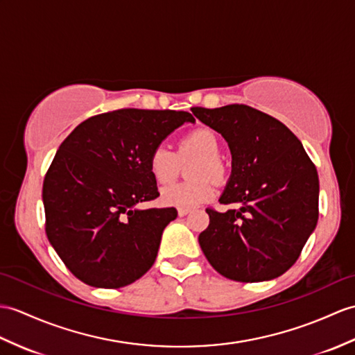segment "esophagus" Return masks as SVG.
Segmentation results:
<instances>
[{
    "label": "esophagus",
    "mask_w": 355,
    "mask_h": 355,
    "mask_svg": "<svg viewBox=\"0 0 355 355\" xmlns=\"http://www.w3.org/2000/svg\"><path fill=\"white\" fill-rule=\"evenodd\" d=\"M189 211H191V209H178V210H177V213H178V216H186Z\"/></svg>",
    "instance_id": "34e87169"
}]
</instances>
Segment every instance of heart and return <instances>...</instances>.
Returning <instances> with one entry per match:
<instances>
[{"instance_id":"heart-1","label":"heart","mask_w":355,"mask_h":355,"mask_svg":"<svg viewBox=\"0 0 355 355\" xmlns=\"http://www.w3.org/2000/svg\"><path fill=\"white\" fill-rule=\"evenodd\" d=\"M219 140L209 128H196L181 137L178 154H193L198 160L192 164L191 177L196 178L189 183H172L162 189V202L169 207L191 209L200 205L215 195L213 180H222L225 168L219 160ZM148 169L159 184H164L174 178L175 154L164 145H157L148 155Z\"/></svg>"}]
</instances>
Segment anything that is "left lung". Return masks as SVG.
Listing matches in <instances>:
<instances>
[{
    "instance_id": "8db88e82",
    "label": "left lung",
    "mask_w": 355,
    "mask_h": 355,
    "mask_svg": "<svg viewBox=\"0 0 355 355\" xmlns=\"http://www.w3.org/2000/svg\"><path fill=\"white\" fill-rule=\"evenodd\" d=\"M227 140L232 175L219 213L198 237L210 265L242 283L268 282L293 266L316 228L319 178L300 139L283 122L245 104L193 107Z\"/></svg>"
}]
</instances>
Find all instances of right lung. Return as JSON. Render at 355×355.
I'll use <instances>...</instances> for the list:
<instances>
[{
    "instance_id": "1",
    "label": "right lung",
    "mask_w": 355,
    "mask_h": 355,
    "mask_svg": "<svg viewBox=\"0 0 355 355\" xmlns=\"http://www.w3.org/2000/svg\"><path fill=\"white\" fill-rule=\"evenodd\" d=\"M193 121L187 112L121 109L86 119L63 140L44 180L45 232L81 282L119 289L154 265L177 210L137 209L159 196L148 155Z\"/></svg>"
}]
</instances>
